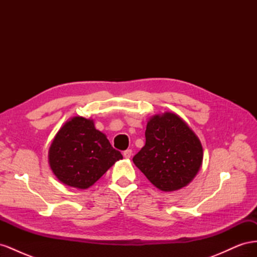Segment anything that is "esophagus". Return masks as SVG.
<instances>
[{
    "label": "esophagus",
    "instance_id": "obj_1",
    "mask_svg": "<svg viewBox=\"0 0 257 257\" xmlns=\"http://www.w3.org/2000/svg\"><path fill=\"white\" fill-rule=\"evenodd\" d=\"M123 157L125 158V159H130L132 157V150L127 149L125 151H123Z\"/></svg>",
    "mask_w": 257,
    "mask_h": 257
}]
</instances>
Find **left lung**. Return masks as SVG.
<instances>
[{"mask_svg":"<svg viewBox=\"0 0 257 257\" xmlns=\"http://www.w3.org/2000/svg\"><path fill=\"white\" fill-rule=\"evenodd\" d=\"M145 136L133 162L148 180L164 192L189 184L201 166L203 147L188 124L172 112L154 115Z\"/></svg>","mask_w":257,"mask_h":257,"instance_id":"obj_1","label":"left lung"}]
</instances>
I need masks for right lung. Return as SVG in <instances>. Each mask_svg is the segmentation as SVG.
I'll use <instances>...</instances> for the list:
<instances>
[{
	"label": "right lung",
	"mask_w": 257,
	"mask_h": 257,
	"mask_svg": "<svg viewBox=\"0 0 257 257\" xmlns=\"http://www.w3.org/2000/svg\"><path fill=\"white\" fill-rule=\"evenodd\" d=\"M122 158L105 134L94 127L93 121L82 116L66 122L49 149L53 174L61 182L81 190L94 184Z\"/></svg>",
	"instance_id": "add662e5"
}]
</instances>
